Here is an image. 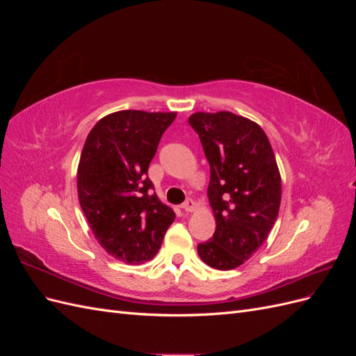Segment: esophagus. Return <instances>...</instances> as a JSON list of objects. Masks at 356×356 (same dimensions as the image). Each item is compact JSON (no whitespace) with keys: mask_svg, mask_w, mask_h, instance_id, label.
I'll list each match as a JSON object with an SVG mask.
<instances>
[{"mask_svg":"<svg viewBox=\"0 0 356 356\" xmlns=\"http://www.w3.org/2000/svg\"><path fill=\"white\" fill-rule=\"evenodd\" d=\"M195 207H196V204H195V202H193L191 199H187L184 203L181 204V208L184 209L186 212H193V211H195Z\"/></svg>","mask_w":356,"mask_h":356,"instance_id":"34e87169","label":"esophagus"}]
</instances>
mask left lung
<instances>
[{"label": "left lung", "mask_w": 356, "mask_h": 356, "mask_svg": "<svg viewBox=\"0 0 356 356\" xmlns=\"http://www.w3.org/2000/svg\"><path fill=\"white\" fill-rule=\"evenodd\" d=\"M188 123L209 161L208 197L217 222L197 254L213 268L232 270L250 260L270 233L281 207V172L267 135L250 118L199 111Z\"/></svg>", "instance_id": "1"}]
</instances>
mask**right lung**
<instances>
[{
  "instance_id": "1",
  "label": "right lung",
  "mask_w": 356,
  "mask_h": 356,
  "mask_svg": "<svg viewBox=\"0 0 356 356\" xmlns=\"http://www.w3.org/2000/svg\"><path fill=\"white\" fill-rule=\"evenodd\" d=\"M175 117L172 111H117L102 117L86 138L77 169L80 207L95 239L123 263L152 260L175 220L147 177Z\"/></svg>"
}]
</instances>
